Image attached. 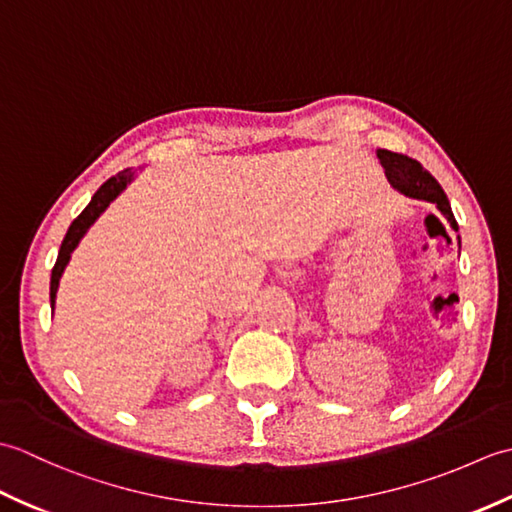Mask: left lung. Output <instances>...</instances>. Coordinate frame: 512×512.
I'll return each instance as SVG.
<instances>
[{
	"instance_id": "obj_1",
	"label": "left lung",
	"mask_w": 512,
	"mask_h": 512,
	"mask_svg": "<svg viewBox=\"0 0 512 512\" xmlns=\"http://www.w3.org/2000/svg\"><path fill=\"white\" fill-rule=\"evenodd\" d=\"M378 160L385 169L387 180L394 184L400 193L409 195V198L433 202L440 209V213L447 217L455 231H458V222H455L447 195H444L438 180L433 178L418 160H413L405 154H396V151H387V149H378Z\"/></svg>"
}]
</instances>
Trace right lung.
Instances as JSON below:
<instances>
[{"label":"right lung","mask_w":512,"mask_h":512,"mask_svg":"<svg viewBox=\"0 0 512 512\" xmlns=\"http://www.w3.org/2000/svg\"><path fill=\"white\" fill-rule=\"evenodd\" d=\"M132 169H123L121 173H116V176H112L107 182L101 184V189L94 193L92 202L85 206V209L81 211V215L76 217V220L70 224L68 233H65L63 242H61V248H59V257H57V264H54L52 268V277H50V303H52V310H54V299H57V288H59V279L63 275V268L68 266L70 262V255L72 250L76 248V244L81 242V237L85 235V231L94 224L96 217H99L107 206H110V202L116 198L118 193H121L127 182L132 180Z\"/></svg>","instance_id":"right-lung-1"}]
</instances>
